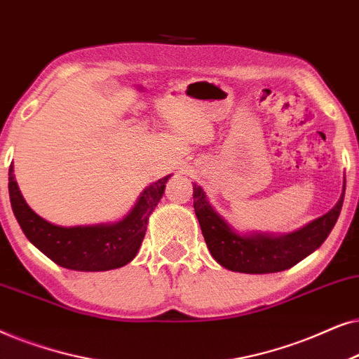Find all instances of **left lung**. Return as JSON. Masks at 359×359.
<instances>
[{
    "label": "left lung",
    "instance_id": "8db88e82",
    "mask_svg": "<svg viewBox=\"0 0 359 359\" xmlns=\"http://www.w3.org/2000/svg\"><path fill=\"white\" fill-rule=\"evenodd\" d=\"M345 187L346 182L343 180L341 197L328 213L287 235H241L215 212L203 189L197 184H194V208L205 243L219 266L245 274H269L289 269L322 246L340 217Z\"/></svg>",
    "mask_w": 359,
    "mask_h": 359
}]
</instances>
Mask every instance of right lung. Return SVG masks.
Wrapping results in <instances>:
<instances>
[{
    "label": "right lung",
    "mask_w": 359,
    "mask_h": 359,
    "mask_svg": "<svg viewBox=\"0 0 359 359\" xmlns=\"http://www.w3.org/2000/svg\"><path fill=\"white\" fill-rule=\"evenodd\" d=\"M9 165V200L19 226L37 250L62 267L97 272L121 267L135 259L144 240L147 219L164 194L170 175L142 190L130 213L116 223L57 226L39 217L21 195Z\"/></svg>",
    "instance_id": "right-lung-1"
}]
</instances>
